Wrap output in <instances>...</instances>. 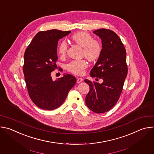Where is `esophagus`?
Returning <instances> with one entry per match:
<instances>
[{
  "mask_svg": "<svg viewBox=\"0 0 154 154\" xmlns=\"http://www.w3.org/2000/svg\"><path fill=\"white\" fill-rule=\"evenodd\" d=\"M83 79L82 78H77V83H80V82H82V81H83Z\"/></svg>",
  "mask_w": 154,
  "mask_h": 154,
  "instance_id": "esophagus-1",
  "label": "esophagus"
}]
</instances>
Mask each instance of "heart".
Segmentation results:
<instances>
[{"label": "heart", "mask_w": 154, "mask_h": 154, "mask_svg": "<svg viewBox=\"0 0 154 154\" xmlns=\"http://www.w3.org/2000/svg\"><path fill=\"white\" fill-rule=\"evenodd\" d=\"M73 42L83 48L82 54L88 60L93 61L98 60L102 53V45L100 41L94 39L93 36L85 32H79L71 36ZM68 44L65 41H61L58 46V54L63 57L66 54ZM88 62L84 60L71 61L66 65V69L70 72L75 75H82L87 68Z\"/></svg>", "instance_id": "obj_1"}]
</instances>
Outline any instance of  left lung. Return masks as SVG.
<instances>
[{
	"instance_id": "left-lung-1",
	"label": "left lung",
	"mask_w": 154,
	"mask_h": 154,
	"mask_svg": "<svg viewBox=\"0 0 154 154\" xmlns=\"http://www.w3.org/2000/svg\"><path fill=\"white\" fill-rule=\"evenodd\" d=\"M93 33L102 39L103 50L90 75L103 79V82L84 80L90 86L85 103L93 112L102 113L116 105L122 93L128 72L126 51L121 39L113 31L100 29Z\"/></svg>"
}]
</instances>
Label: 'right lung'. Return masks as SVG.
Listing matches in <instances>:
<instances>
[{
    "instance_id": "right-lung-1",
    "label": "right lung",
    "mask_w": 154,
    "mask_h": 154,
    "mask_svg": "<svg viewBox=\"0 0 154 154\" xmlns=\"http://www.w3.org/2000/svg\"><path fill=\"white\" fill-rule=\"evenodd\" d=\"M70 31L53 29L39 32L24 53L23 72L29 96L39 108L53 110L65 100L76 83L71 74L54 81L51 72L55 69L58 40Z\"/></svg>"
}]
</instances>
